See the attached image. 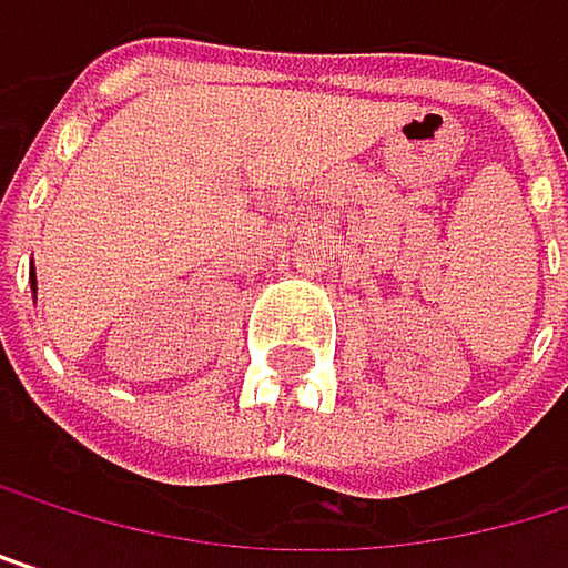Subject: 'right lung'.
Listing matches in <instances>:
<instances>
[{"mask_svg": "<svg viewBox=\"0 0 568 568\" xmlns=\"http://www.w3.org/2000/svg\"><path fill=\"white\" fill-rule=\"evenodd\" d=\"M30 275H33V278H30V282H33V300H37V272H30Z\"/></svg>", "mask_w": 568, "mask_h": 568, "instance_id": "obj_1", "label": "right lung"}]
</instances>
